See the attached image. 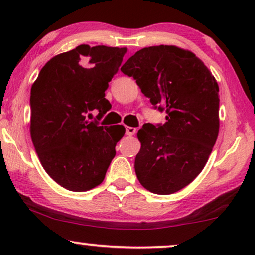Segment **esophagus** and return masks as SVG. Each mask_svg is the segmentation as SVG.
I'll return each instance as SVG.
<instances>
[{
	"label": "esophagus",
	"mask_w": 255,
	"mask_h": 255,
	"mask_svg": "<svg viewBox=\"0 0 255 255\" xmlns=\"http://www.w3.org/2000/svg\"><path fill=\"white\" fill-rule=\"evenodd\" d=\"M135 132H137V128H132V127L127 128V134L128 135H134Z\"/></svg>",
	"instance_id": "esophagus-1"
}]
</instances>
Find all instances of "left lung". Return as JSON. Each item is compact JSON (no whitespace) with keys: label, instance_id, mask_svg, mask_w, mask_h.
Masks as SVG:
<instances>
[{"label":"left lung","instance_id":"1","mask_svg":"<svg viewBox=\"0 0 255 255\" xmlns=\"http://www.w3.org/2000/svg\"><path fill=\"white\" fill-rule=\"evenodd\" d=\"M121 71L167 114L163 124L145 123L138 131L139 182L154 194L176 193L202 172L217 140L218 83L200 58L174 45L141 48Z\"/></svg>","mask_w":255,"mask_h":255}]
</instances>
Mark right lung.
<instances>
[{
  "instance_id": "right-lung-1",
  "label": "right lung",
  "mask_w": 255,
  "mask_h": 255,
  "mask_svg": "<svg viewBox=\"0 0 255 255\" xmlns=\"http://www.w3.org/2000/svg\"><path fill=\"white\" fill-rule=\"evenodd\" d=\"M127 51L80 45L48 60L31 87V139L45 172L65 189L97 187L116 155L125 128L103 127L89 118L93 110L101 118L111 108L108 82Z\"/></svg>"
}]
</instances>
